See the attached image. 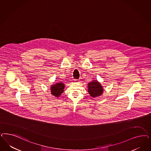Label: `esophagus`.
I'll use <instances>...</instances> for the list:
<instances>
[{
    "mask_svg": "<svg viewBox=\"0 0 151 151\" xmlns=\"http://www.w3.org/2000/svg\"><path fill=\"white\" fill-rule=\"evenodd\" d=\"M74 81H75V82H77V83H79V79H75Z\"/></svg>",
    "mask_w": 151,
    "mask_h": 151,
    "instance_id": "34e87169",
    "label": "esophagus"
}]
</instances>
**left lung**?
Wrapping results in <instances>:
<instances>
[{
  "label": "left lung",
  "instance_id": "left-lung-1",
  "mask_svg": "<svg viewBox=\"0 0 151 151\" xmlns=\"http://www.w3.org/2000/svg\"><path fill=\"white\" fill-rule=\"evenodd\" d=\"M88 92L93 97H98L103 92L102 86L96 80L93 81L88 83Z\"/></svg>",
  "mask_w": 151,
  "mask_h": 151
}]
</instances>
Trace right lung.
<instances>
[{"mask_svg":"<svg viewBox=\"0 0 151 151\" xmlns=\"http://www.w3.org/2000/svg\"><path fill=\"white\" fill-rule=\"evenodd\" d=\"M64 85L63 83L59 82L56 83L51 87V93L56 97H58L60 94L63 92Z\"/></svg>","mask_w":151,"mask_h":151,"instance_id":"obj_1","label":"right lung"}]
</instances>
